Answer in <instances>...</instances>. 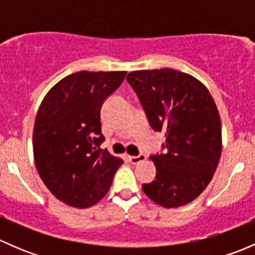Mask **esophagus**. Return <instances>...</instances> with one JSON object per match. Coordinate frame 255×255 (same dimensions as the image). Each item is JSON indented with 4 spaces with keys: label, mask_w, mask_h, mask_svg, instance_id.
<instances>
[{
    "label": "esophagus",
    "mask_w": 255,
    "mask_h": 255,
    "mask_svg": "<svg viewBox=\"0 0 255 255\" xmlns=\"http://www.w3.org/2000/svg\"><path fill=\"white\" fill-rule=\"evenodd\" d=\"M145 159H146V156L144 155V154H138V155L128 156V160H129L132 164H138V163H140V161L145 160Z\"/></svg>",
    "instance_id": "1"
}]
</instances>
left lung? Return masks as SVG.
Segmentation results:
<instances>
[{
	"label": "left lung",
	"instance_id": "obj_1",
	"mask_svg": "<svg viewBox=\"0 0 255 255\" xmlns=\"http://www.w3.org/2000/svg\"><path fill=\"white\" fill-rule=\"evenodd\" d=\"M127 81L150 127L166 137L164 151L150 155L156 175L142 185L144 194L166 208L189 204L210 184L221 158V120L212 96L199 80L174 69L133 71Z\"/></svg>",
	"mask_w": 255,
	"mask_h": 255
}]
</instances>
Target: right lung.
I'll use <instances>...</instances> for the list:
<instances>
[{"label": "right lung", "mask_w": 255, "mask_h": 255, "mask_svg": "<svg viewBox=\"0 0 255 255\" xmlns=\"http://www.w3.org/2000/svg\"><path fill=\"white\" fill-rule=\"evenodd\" d=\"M127 71H79L59 81L42 101L33 130L40 179L73 207H90L111 187L122 159L101 149V107Z\"/></svg>", "instance_id": "1"}]
</instances>
